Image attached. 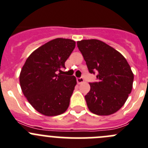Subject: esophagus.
<instances>
[{"mask_svg": "<svg viewBox=\"0 0 148 148\" xmlns=\"http://www.w3.org/2000/svg\"><path fill=\"white\" fill-rule=\"evenodd\" d=\"M76 81H77V83H78V84H81L84 82V78H83V77H80V78H76Z\"/></svg>", "mask_w": 148, "mask_h": 148, "instance_id": "34e87169", "label": "esophagus"}]
</instances>
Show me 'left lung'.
<instances>
[{"label":"left lung","instance_id":"left-lung-1","mask_svg":"<svg viewBox=\"0 0 148 148\" xmlns=\"http://www.w3.org/2000/svg\"><path fill=\"white\" fill-rule=\"evenodd\" d=\"M88 72L97 73V82L89 83L85 96L93 113L108 115L117 112L126 102L132 89L134 74L121 53L97 39L77 42Z\"/></svg>","mask_w":148,"mask_h":148}]
</instances>
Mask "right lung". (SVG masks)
I'll use <instances>...</instances> for the list:
<instances>
[{
    "mask_svg": "<svg viewBox=\"0 0 148 148\" xmlns=\"http://www.w3.org/2000/svg\"><path fill=\"white\" fill-rule=\"evenodd\" d=\"M71 39L56 38L35 50L28 57L19 75L22 91L40 113L55 116L67 110L76 85L75 76L57 74L73 49Z\"/></svg>",
    "mask_w": 148,
    "mask_h": 148,
    "instance_id": "add662e5",
    "label": "right lung"
}]
</instances>
